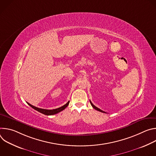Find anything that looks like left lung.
Instances as JSON below:
<instances>
[{"instance_id": "left-lung-1", "label": "left lung", "mask_w": 156, "mask_h": 156, "mask_svg": "<svg viewBox=\"0 0 156 156\" xmlns=\"http://www.w3.org/2000/svg\"><path fill=\"white\" fill-rule=\"evenodd\" d=\"M90 101V103H91V105L93 106V107L94 108V109H96V110H98V111H99V112H103V113H105L104 111H103V110H101L100 108H98L97 107H96L94 105H93V104L91 102V101Z\"/></svg>"}]
</instances>
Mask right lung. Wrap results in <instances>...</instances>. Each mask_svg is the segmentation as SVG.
I'll use <instances>...</instances> for the list:
<instances>
[{"label":"right lung","mask_w":156,"mask_h":156,"mask_svg":"<svg viewBox=\"0 0 156 156\" xmlns=\"http://www.w3.org/2000/svg\"><path fill=\"white\" fill-rule=\"evenodd\" d=\"M69 102L70 101H69L67 103H66V104H65L64 105L59 107V108H55V109H53V110H48V109H44V108H38V107H34L33 105H32L31 104H30V103L27 102V104L30 106L31 107L33 108H34V110L38 111L39 112H41L44 115H54V114H56L60 112H61V111H62L63 110H64L66 107H67L69 104Z\"/></svg>","instance_id":"obj_1"}]
</instances>
